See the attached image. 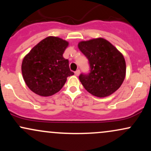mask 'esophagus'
Returning <instances> with one entry per match:
<instances>
[{
    "label": "esophagus",
    "instance_id": "obj_1",
    "mask_svg": "<svg viewBox=\"0 0 151 151\" xmlns=\"http://www.w3.org/2000/svg\"><path fill=\"white\" fill-rule=\"evenodd\" d=\"M74 74H75L76 76H79V74H80V70H77V71H75V72H74Z\"/></svg>",
    "mask_w": 151,
    "mask_h": 151
}]
</instances>
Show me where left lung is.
I'll use <instances>...</instances> for the list:
<instances>
[{
  "label": "left lung",
  "instance_id": "8db88e82",
  "mask_svg": "<svg viewBox=\"0 0 151 151\" xmlns=\"http://www.w3.org/2000/svg\"><path fill=\"white\" fill-rule=\"evenodd\" d=\"M78 47L89 64V73H81L79 77L86 91L97 97H106L115 92L126 76L122 54L103 38L82 41Z\"/></svg>",
  "mask_w": 151,
  "mask_h": 151
}]
</instances>
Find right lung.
Segmentation results:
<instances>
[{"instance_id":"obj_1","label":"right lung","mask_w":151,"mask_h":151,"mask_svg":"<svg viewBox=\"0 0 151 151\" xmlns=\"http://www.w3.org/2000/svg\"><path fill=\"white\" fill-rule=\"evenodd\" d=\"M69 43L57 37L40 41L24 58L22 74L29 89L40 96H49L58 92L67 78L74 74L63 53Z\"/></svg>"}]
</instances>
